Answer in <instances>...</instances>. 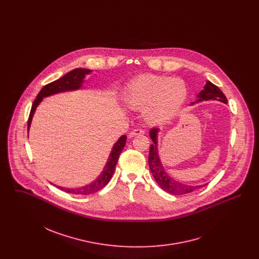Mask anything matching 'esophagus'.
<instances>
[{
	"instance_id": "34e87169",
	"label": "esophagus",
	"mask_w": 259,
	"mask_h": 259,
	"mask_svg": "<svg viewBox=\"0 0 259 259\" xmlns=\"http://www.w3.org/2000/svg\"><path fill=\"white\" fill-rule=\"evenodd\" d=\"M145 133H146V131H145L144 129L138 128V129H134L133 131H131L128 136H129V138H133V137H135V136L144 135Z\"/></svg>"
}]
</instances>
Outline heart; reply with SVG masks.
Returning <instances> with one entry per match:
<instances>
[{
    "mask_svg": "<svg viewBox=\"0 0 259 259\" xmlns=\"http://www.w3.org/2000/svg\"><path fill=\"white\" fill-rule=\"evenodd\" d=\"M186 98V87L180 79L159 75H142L124 92L127 106L144 110L150 123H163L179 111Z\"/></svg>",
    "mask_w": 259,
    "mask_h": 259,
    "instance_id": "obj_1",
    "label": "heart"
}]
</instances>
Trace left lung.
<instances>
[{"label":"left lung","mask_w":259,"mask_h":259,"mask_svg":"<svg viewBox=\"0 0 259 259\" xmlns=\"http://www.w3.org/2000/svg\"><path fill=\"white\" fill-rule=\"evenodd\" d=\"M210 99H213V100L218 99L222 101V103H225V104L227 103V99L222 90L213 83H211L210 81H207L204 89L198 95L197 102L204 101V100H210ZM157 132H158V129L153 128L150 130V133H149L151 140L153 141V144L149 148L148 164L154 180L156 181V183L161 188L172 195H183L193 191L196 188L205 186L206 185L192 186V185L181 184L172 180V178L165 172V170L162 167V164L158 157V152H157V139H156Z\"/></svg>","instance_id":"obj_1"}]
</instances>
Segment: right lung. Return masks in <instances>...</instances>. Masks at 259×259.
Segmentation results:
<instances>
[{
	"label": "right lung",
	"instance_id": "1",
	"mask_svg": "<svg viewBox=\"0 0 259 259\" xmlns=\"http://www.w3.org/2000/svg\"><path fill=\"white\" fill-rule=\"evenodd\" d=\"M88 73H90V70L75 69V70L71 71L70 73L65 74L64 76H62L61 78H59L55 81H52L42 87L41 90L38 92L37 98L35 99L33 105H32L31 111H30V114L28 117V129L30 127L35 110H36L37 105L39 104V102L41 101V99L47 97V96H50L51 94L62 92V91L74 90V89L79 88L82 84L84 74H88ZM125 143H126V136L123 135L122 137H120L118 142H116L115 145L113 146L110 157H109V160L107 162L106 167L104 168V171L100 175V177L95 182H93L92 184L87 185V186L74 188V189L63 188L61 186H58V188L65 192L72 193V194H78V195H88V194H91V193H94V192H97L99 190H101L110 182V180L112 177V174L114 172L115 165L118 161L119 154L123 150Z\"/></svg>",
	"mask_w": 259,
	"mask_h": 259
}]
</instances>
